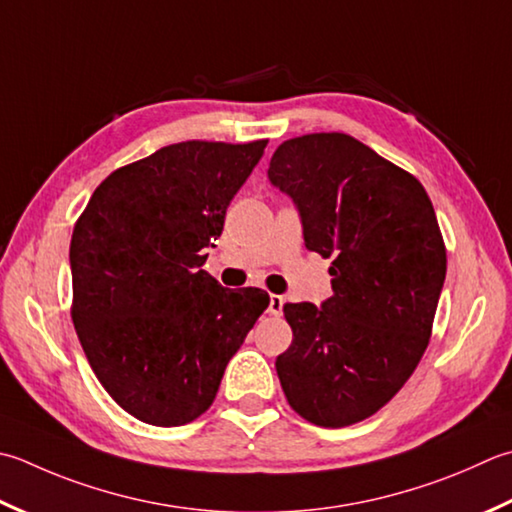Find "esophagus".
<instances>
[{
  "label": "esophagus",
  "instance_id": "esophagus-1",
  "mask_svg": "<svg viewBox=\"0 0 512 512\" xmlns=\"http://www.w3.org/2000/svg\"><path fill=\"white\" fill-rule=\"evenodd\" d=\"M282 310H284V297L282 295H270L268 313L270 315H282Z\"/></svg>",
  "mask_w": 512,
  "mask_h": 512
}]
</instances>
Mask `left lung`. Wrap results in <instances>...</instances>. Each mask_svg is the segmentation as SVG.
Returning a JSON list of instances; mask_svg holds the SVG:
<instances>
[{"label":"left lung","instance_id":"left-lung-1","mask_svg":"<svg viewBox=\"0 0 512 512\" xmlns=\"http://www.w3.org/2000/svg\"><path fill=\"white\" fill-rule=\"evenodd\" d=\"M268 179L293 199L304 244L330 257L333 297L286 304L275 368L295 413L342 428L377 413L428 346L446 279L435 208L417 179L344 133L288 139Z\"/></svg>","mask_w":512,"mask_h":512}]
</instances>
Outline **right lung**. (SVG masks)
<instances>
[{
  "label": "right lung",
  "instance_id": "right-lung-1",
  "mask_svg": "<svg viewBox=\"0 0 512 512\" xmlns=\"http://www.w3.org/2000/svg\"><path fill=\"white\" fill-rule=\"evenodd\" d=\"M266 144L164 146L110 173L77 219L73 324L99 384L139 422L206 413L268 308L264 290H228L202 268Z\"/></svg>",
  "mask_w": 512,
  "mask_h": 512
}]
</instances>
